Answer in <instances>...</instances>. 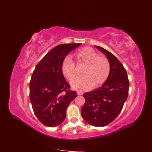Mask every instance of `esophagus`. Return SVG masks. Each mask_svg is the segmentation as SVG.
<instances>
[{
	"instance_id": "34e87169",
	"label": "esophagus",
	"mask_w": 152,
	"mask_h": 152,
	"mask_svg": "<svg viewBox=\"0 0 152 152\" xmlns=\"http://www.w3.org/2000/svg\"><path fill=\"white\" fill-rule=\"evenodd\" d=\"M76 93H77V95H82V94H83L82 92H81V91H77Z\"/></svg>"
}]
</instances>
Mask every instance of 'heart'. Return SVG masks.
Here are the masks:
<instances>
[{
  "label": "heart",
  "instance_id": "heart-1",
  "mask_svg": "<svg viewBox=\"0 0 152 152\" xmlns=\"http://www.w3.org/2000/svg\"><path fill=\"white\" fill-rule=\"evenodd\" d=\"M77 57L89 64L83 76H77L71 81V87L81 91H88L102 84L107 78L110 69L108 60L91 48H85L77 50ZM62 70L64 76L72 80L76 75L75 62L71 56L64 58Z\"/></svg>",
  "mask_w": 152,
  "mask_h": 152
}]
</instances>
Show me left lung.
Wrapping results in <instances>:
<instances>
[{
	"instance_id": "obj_1",
	"label": "left lung",
	"mask_w": 152,
	"mask_h": 152,
	"mask_svg": "<svg viewBox=\"0 0 152 152\" xmlns=\"http://www.w3.org/2000/svg\"><path fill=\"white\" fill-rule=\"evenodd\" d=\"M95 47L108 59L110 71L102 86L83 94L85 103L81 116L89 124L104 126L120 113L128 95L129 80L126 69L116 56L102 47Z\"/></svg>"
}]
</instances>
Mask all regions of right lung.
<instances>
[{
  "label": "right lung",
  "mask_w": 152,
  "mask_h": 152,
  "mask_svg": "<svg viewBox=\"0 0 152 152\" xmlns=\"http://www.w3.org/2000/svg\"><path fill=\"white\" fill-rule=\"evenodd\" d=\"M81 44H63L49 51L39 61L30 81L29 97L35 115L45 126L55 127L63 123L66 110L76 96V92L63 74L66 56Z\"/></svg>",
  "instance_id": "obj_1"
}]
</instances>
